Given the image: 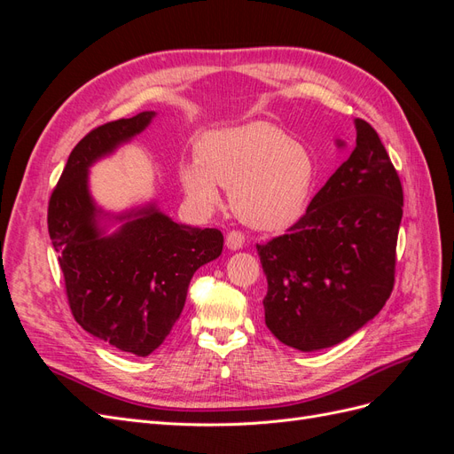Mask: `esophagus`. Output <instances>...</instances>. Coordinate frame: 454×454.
<instances>
[{
    "label": "esophagus",
    "mask_w": 454,
    "mask_h": 454,
    "mask_svg": "<svg viewBox=\"0 0 454 454\" xmlns=\"http://www.w3.org/2000/svg\"><path fill=\"white\" fill-rule=\"evenodd\" d=\"M244 240L246 239H244L240 231H229L227 237H225V244H227L229 250H240L244 246Z\"/></svg>",
    "instance_id": "1"
}]
</instances>
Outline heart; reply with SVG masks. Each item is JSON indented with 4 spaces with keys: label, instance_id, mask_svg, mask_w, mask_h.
I'll return each mask as SVG.
<instances>
[{
    "label": "heart",
    "instance_id": "heart-1",
    "mask_svg": "<svg viewBox=\"0 0 454 454\" xmlns=\"http://www.w3.org/2000/svg\"><path fill=\"white\" fill-rule=\"evenodd\" d=\"M185 195L200 210L231 189V208L246 225L278 231L294 225L312 199L318 164L312 151L267 121L206 132L197 157L180 167Z\"/></svg>",
    "mask_w": 454,
    "mask_h": 454
}]
</instances>
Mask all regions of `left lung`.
<instances>
[{
	"label": "left lung",
	"mask_w": 454,
	"mask_h": 454,
	"mask_svg": "<svg viewBox=\"0 0 454 454\" xmlns=\"http://www.w3.org/2000/svg\"><path fill=\"white\" fill-rule=\"evenodd\" d=\"M354 125L350 157L307 214L286 235L257 244L269 284L265 324L303 352L348 339L375 318L394 287L403 189L375 129L364 119Z\"/></svg>",
	"instance_id": "1"
}]
</instances>
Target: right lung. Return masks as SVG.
Returning <instances> with one entry per match:
<instances>
[{"instance_id": "1", "label": "right lung", "mask_w": 454, "mask_h": 454, "mask_svg": "<svg viewBox=\"0 0 454 454\" xmlns=\"http://www.w3.org/2000/svg\"><path fill=\"white\" fill-rule=\"evenodd\" d=\"M153 117L155 112H142L90 130L67 157L47 214L75 322L136 356L162 345L184 310L195 270L223 250L222 231L176 223L153 202L114 215L92 200L89 168L145 130ZM104 216L121 222L112 236L99 225Z\"/></svg>"}]
</instances>
